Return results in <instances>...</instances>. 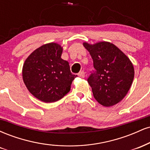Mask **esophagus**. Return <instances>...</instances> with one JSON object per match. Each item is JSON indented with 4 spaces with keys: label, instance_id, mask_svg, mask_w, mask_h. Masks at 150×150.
Instances as JSON below:
<instances>
[{
    "label": "esophagus",
    "instance_id": "1",
    "mask_svg": "<svg viewBox=\"0 0 150 150\" xmlns=\"http://www.w3.org/2000/svg\"><path fill=\"white\" fill-rule=\"evenodd\" d=\"M77 75H78L79 77H82V78H84L85 77V72L84 71H80V73H79L78 74H77Z\"/></svg>",
    "mask_w": 150,
    "mask_h": 150
}]
</instances>
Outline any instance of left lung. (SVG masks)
<instances>
[{"label": "left lung", "mask_w": 150, "mask_h": 150, "mask_svg": "<svg viewBox=\"0 0 150 150\" xmlns=\"http://www.w3.org/2000/svg\"><path fill=\"white\" fill-rule=\"evenodd\" d=\"M83 45L93 60L94 70L91 71L87 82L94 99L106 107L118 104L125 97L133 81L131 61L109 42Z\"/></svg>", "instance_id": "obj_1"}]
</instances>
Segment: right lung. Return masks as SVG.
I'll return each mask as SVG.
<instances>
[{
  "instance_id": "right-lung-1",
  "label": "right lung",
  "mask_w": 150,
  "mask_h": 150,
  "mask_svg": "<svg viewBox=\"0 0 150 150\" xmlns=\"http://www.w3.org/2000/svg\"><path fill=\"white\" fill-rule=\"evenodd\" d=\"M63 49L56 43L43 45L27 58L22 77L31 94L46 103L58 101L70 90L77 75L71 73L68 61L61 58Z\"/></svg>"
}]
</instances>
